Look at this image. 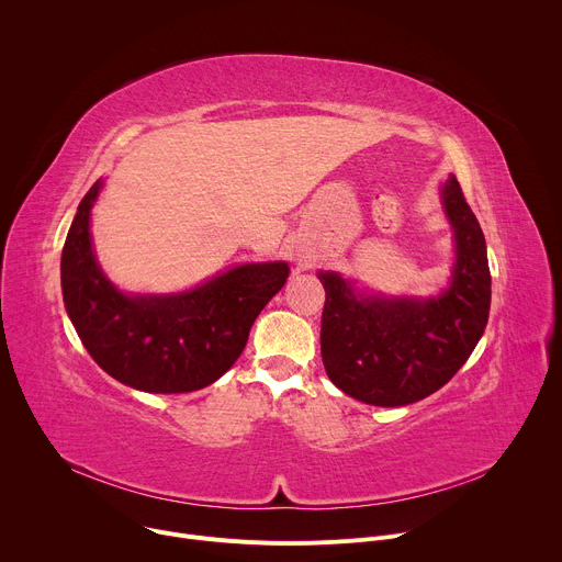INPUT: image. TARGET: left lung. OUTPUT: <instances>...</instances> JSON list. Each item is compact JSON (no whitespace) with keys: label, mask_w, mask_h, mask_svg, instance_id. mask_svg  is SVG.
<instances>
[{"label":"left lung","mask_w":562,"mask_h":562,"mask_svg":"<svg viewBox=\"0 0 562 562\" xmlns=\"http://www.w3.org/2000/svg\"><path fill=\"white\" fill-rule=\"evenodd\" d=\"M440 198L456 237V262L440 295H367L336 271L317 273L327 293L319 327L323 362L329 380L360 403H418L456 375L485 334L492 304L485 235L456 176Z\"/></svg>","instance_id":"1"}]
</instances>
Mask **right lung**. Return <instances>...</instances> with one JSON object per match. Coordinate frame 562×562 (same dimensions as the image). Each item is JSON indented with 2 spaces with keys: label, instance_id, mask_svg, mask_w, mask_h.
<instances>
[{
  "label": "right lung",
  "instance_id": "obj_1",
  "mask_svg": "<svg viewBox=\"0 0 562 562\" xmlns=\"http://www.w3.org/2000/svg\"><path fill=\"white\" fill-rule=\"evenodd\" d=\"M98 180L79 202L61 251V293L91 358L146 393H187L224 375L245 351L267 302L289 278L286 262L239 265L169 295H128L102 273L91 243Z\"/></svg>",
  "mask_w": 562,
  "mask_h": 562
}]
</instances>
